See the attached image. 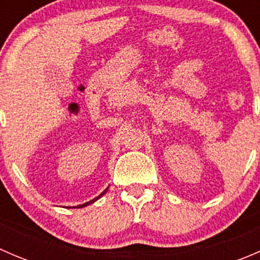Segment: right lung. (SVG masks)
Returning <instances> with one entry per match:
<instances>
[{
    "mask_svg": "<svg viewBox=\"0 0 260 260\" xmlns=\"http://www.w3.org/2000/svg\"><path fill=\"white\" fill-rule=\"evenodd\" d=\"M108 188H109V187H107V188H106V190H104V191H103V192H102V193H101V195H99V196H96V198H95V199H93V200H90V201H88V203L83 204V205H79V206H77V208H85V206H88V205H90V204L95 203V201H96V200H98V199H101V198H102V196H103V195H104V193H106V192H107V191H108Z\"/></svg>",
    "mask_w": 260,
    "mask_h": 260,
    "instance_id": "obj_1",
    "label": "right lung"
}]
</instances>
